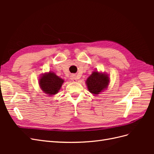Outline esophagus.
<instances>
[{"label": "esophagus", "instance_id": "34e87169", "mask_svg": "<svg viewBox=\"0 0 154 154\" xmlns=\"http://www.w3.org/2000/svg\"><path fill=\"white\" fill-rule=\"evenodd\" d=\"M71 80L73 82H77V78H76V76L74 75V74H72V75L71 76Z\"/></svg>", "mask_w": 154, "mask_h": 154}]
</instances>
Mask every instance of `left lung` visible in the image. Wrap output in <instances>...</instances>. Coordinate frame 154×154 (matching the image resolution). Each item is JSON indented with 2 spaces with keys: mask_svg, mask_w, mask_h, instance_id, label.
<instances>
[{
  "mask_svg": "<svg viewBox=\"0 0 154 154\" xmlns=\"http://www.w3.org/2000/svg\"><path fill=\"white\" fill-rule=\"evenodd\" d=\"M110 78L108 74L94 71L87 78L86 83L88 90L94 95L99 94L107 88Z\"/></svg>",
  "mask_w": 154,
  "mask_h": 154,
  "instance_id": "obj_1",
  "label": "left lung"
}]
</instances>
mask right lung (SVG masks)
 I'll list each match as a JSON object with an SVG mask.
<instances>
[{
	"mask_svg": "<svg viewBox=\"0 0 154 154\" xmlns=\"http://www.w3.org/2000/svg\"><path fill=\"white\" fill-rule=\"evenodd\" d=\"M64 80L62 78L51 71L42 74L39 79V85L41 89L49 96L57 94Z\"/></svg>",
	"mask_w": 154,
	"mask_h": 154,
	"instance_id": "right-lung-1",
	"label": "right lung"
}]
</instances>
